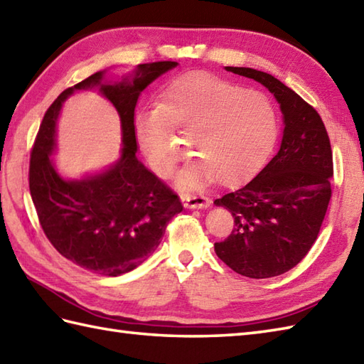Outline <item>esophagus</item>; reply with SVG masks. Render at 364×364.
<instances>
[{"label": "esophagus", "mask_w": 364, "mask_h": 364, "mask_svg": "<svg viewBox=\"0 0 364 364\" xmlns=\"http://www.w3.org/2000/svg\"><path fill=\"white\" fill-rule=\"evenodd\" d=\"M183 205L189 208V210H203V208H208L211 205V200L205 197V196H184L181 197Z\"/></svg>", "instance_id": "esophagus-1"}]
</instances>
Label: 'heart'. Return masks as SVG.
<instances>
[{"label":"heart","instance_id":"1","mask_svg":"<svg viewBox=\"0 0 364 364\" xmlns=\"http://www.w3.org/2000/svg\"><path fill=\"white\" fill-rule=\"evenodd\" d=\"M170 126L189 137L196 154L175 178L183 192L202 188L213 178L220 184L244 180L264 161L277 136L274 107L264 95L203 72L178 76L158 109L136 120L139 146L159 176L172 172L184 153Z\"/></svg>","mask_w":364,"mask_h":364}]
</instances>
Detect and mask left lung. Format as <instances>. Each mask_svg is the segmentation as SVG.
Returning a JSON list of instances; mask_svg holds the SVG:
<instances>
[{
    "label": "left lung",
    "mask_w": 364,
    "mask_h": 364,
    "mask_svg": "<svg viewBox=\"0 0 364 364\" xmlns=\"http://www.w3.org/2000/svg\"><path fill=\"white\" fill-rule=\"evenodd\" d=\"M227 72L262 84L280 105V149L245 186L214 200L235 218L215 255L250 278L277 277L297 266L319 235L331 197L333 156L321 115L275 76L249 67Z\"/></svg>",
    "instance_id": "1"
}]
</instances>
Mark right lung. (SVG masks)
I'll use <instances>...</instances> for the list:
<instances>
[{
	"instance_id": "obj_1",
	"label": "right lung",
	"mask_w": 364,
	"mask_h": 364,
	"mask_svg": "<svg viewBox=\"0 0 364 364\" xmlns=\"http://www.w3.org/2000/svg\"><path fill=\"white\" fill-rule=\"evenodd\" d=\"M178 65L172 60L139 64L112 81L97 72L64 90L48 107L29 162V191L46 237L63 257L94 274L117 277L136 269L158 249L168 220L183 205L137 159L134 109L150 84ZM80 90H97L118 111L122 128L119 159L80 178L58 173L55 127L62 105Z\"/></svg>"
}]
</instances>
